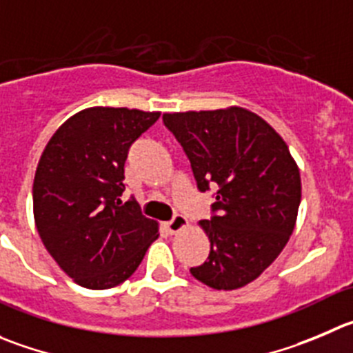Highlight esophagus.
I'll return each mask as SVG.
<instances>
[{
    "mask_svg": "<svg viewBox=\"0 0 353 353\" xmlns=\"http://www.w3.org/2000/svg\"><path fill=\"white\" fill-rule=\"evenodd\" d=\"M189 227V220L183 214H174L173 220L166 221V229L170 234H179Z\"/></svg>",
    "mask_w": 353,
    "mask_h": 353,
    "instance_id": "1",
    "label": "esophagus"
}]
</instances>
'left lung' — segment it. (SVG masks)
<instances>
[{"instance_id": "8db88e82", "label": "left lung", "mask_w": 353, "mask_h": 353, "mask_svg": "<svg viewBox=\"0 0 353 353\" xmlns=\"http://www.w3.org/2000/svg\"><path fill=\"white\" fill-rule=\"evenodd\" d=\"M190 159L197 189L216 183L211 220L199 221L210 256L190 274L218 291L260 277L290 241L301 201L300 168L270 124L244 107L164 112Z\"/></svg>"}]
</instances>
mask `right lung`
<instances>
[{"label": "right lung", "instance_id": "add662e5", "mask_svg": "<svg viewBox=\"0 0 353 353\" xmlns=\"http://www.w3.org/2000/svg\"><path fill=\"white\" fill-rule=\"evenodd\" d=\"M161 112L88 107L53 133L32 185L34 223L46 251L76 284L109 290L139 268L159 237L157 221L123 204L128 149Z\"/></svg>", "mask_w": 353, "mask_h": 353}]
</instances>
